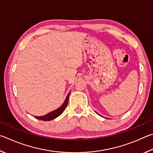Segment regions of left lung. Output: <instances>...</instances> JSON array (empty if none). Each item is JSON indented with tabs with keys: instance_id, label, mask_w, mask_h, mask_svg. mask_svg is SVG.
I'll return each instance as SVG.
<instances>
[{
	"instance_id": "1",
	"label": "left lung",
	"mask_w": 153,
	"mask_h": 153,
	"mask_svg": "<svg viewBox=\"0 0 153 153\" xmlns=\"http://www.w3.org/2000/svg\"><path fill=\"white\" fill-rule=\"evenodd\" d=\"M97 114H98V113H97Z\"/></svg>"
}]
</instances>
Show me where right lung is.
I'll return each instance as SVG.
<instances>
[{
	"mask_svg": "<svg viewBox=\"0 0 153 153\" xmlns=\"http://www.w3.org/2000/svg\"><path fill=\"white\" fill-rule=\"evenodd\" d=\"M69 96H70V93H68V95H67V97L66 98L65 101H64V103L57 109L50 112V113H48V114L45 115V116H34V117H36V119L43 120V121H50V120H52L53 119L56 118V117H58L60 115L62 114V112L64 111V109H65L67 105H68Z\"/></svg>",
	"mask_w": 153,
	"mask_h": 153,
	"instance_id": "1",
	"label": "right lung"
}]
</instances>
